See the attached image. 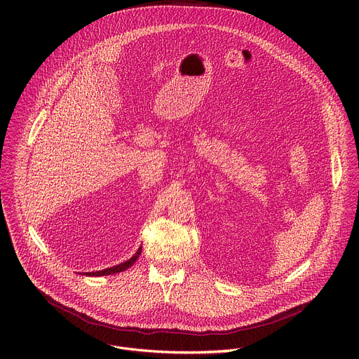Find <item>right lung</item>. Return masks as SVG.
<instances>
[{"instance_id": "add662e5", "label": "right lung", "mask_w": 359, "mask_h": 359, "mask_svg": "<svg viewBox=\"0 0 359 359\" xmlns=\"http://www.w3.org/2000/svg\"><path fill=\"white\" fill-rule=\"evenodd\" d=\"M142 252V247L137 248V251L135 252L133 257H130L129 260H126L125 263H121L118 266H114L111 269H105V270H100V271H90V273H82L83 276H88V277H100V276H111V274H116V273H122L125 270H128L129 267H132L135 264V262L139 259V255Z\"/></svg>"}]
</instances>
